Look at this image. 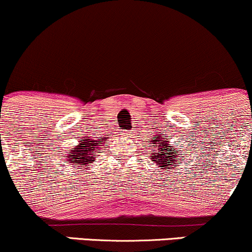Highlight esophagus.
<instances>
[{"label":"esophagus","instance_id":"esophagus-1","mask_svg":"<svg viewBox=\"0 0 252 252\" xmlns=\"http://www.w3.org/2000/svg\"><path fill=\"white\" fill-rule=\"evenodd\" d=\"M123 135H124V136H128V137H130V136L132 135V132H131V131H124Z\"/></svg>","mask_w":252,"mask_h":252}]
</instances>
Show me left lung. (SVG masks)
<instances>
[{"instance_id":"1","label":"left lung","mask_w":252,"mask_h":252,"mask_svg":"<svg viewBox=\"0 0 252 252\" xmlns=\"http://www.w3.org/2000/svg\"><path fill=\"white\" fill-rule=\"evenodd\" d=\"M162 132H158L154 137H152L149 147H154V150L150 155V160L156 163L160 169H164L167 172L168 169H174L178 166L179 161L184 160L182 158V150L178 152L173 146H170V141L168 137H162Z\"/></svg>"}]
</instances>
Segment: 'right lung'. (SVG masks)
<instances>
[{
  "label": "right lung",
  "instance_id": "right-lung-1",
  "mask_svg": "<svg viewBox=\"0 0 252 252\" xmlns=\"http://www.w3.org/2000/svg\"><path fill=\"white\" fill-rule=\"evenodd\" d=\"M100 138H102V140H100ZM105 138L106 137H83V141H79V143L71 149L70 154L67 155V161L73 164V167L89 166L90 163L94 161L97 153H99L100 149L103 148L104 143H105ZM82 164H84V166H82Z\"/></svg>",
  "mask_w": 252,
  "mask_h": 252
}]
</instances>
